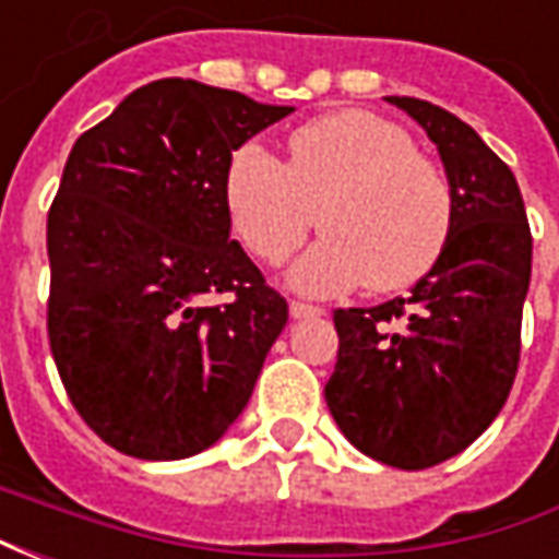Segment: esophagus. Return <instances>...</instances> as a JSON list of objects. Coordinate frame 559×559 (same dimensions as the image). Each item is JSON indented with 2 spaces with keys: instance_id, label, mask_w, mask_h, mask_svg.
I'll return each mask as SVG.
<instances>
[{
  "instance_id": "obj_1",
  "label": "esophagus",
  "mask_w": 559,
  "mask_h": 559,
  "mask_svg": "<svg viewBox=\"0 0 559 559\" xmlns=\"http://www.w3.org/2000/svg\"><path fill=\"white\" fill-rule=\"evenodd\" d=\"M320 314H323V308H317V305L290 302V317H293V320H308V317H320Z\"/></svg>"
}]
</instances>
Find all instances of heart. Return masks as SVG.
<instances>
[{"instance_id": "obj_1", "label": "heart", "mask_w": 559, "mask_h": 559, "mask_svg": "<svg viewBox=\"0 0 559 559\" xmlns=\"http://www.w3.org/2000/svg\"><path fill=\"white\" fill-rule=\"evenodd\" d=\"M233 233L278 266L317 224L329 230L293 266L296 290L332 296L359 287H411L443 254L452 188L395 122L338 110L296 128L287 164L260 143L233 152L224 176Z\"/></svg>"}]
</instances>
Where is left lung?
Listing matches in <instances>:
<instances>
[{
    "label": "left lung",
    "instance_id": "8db88e82",
    "mask_svg": "<svg viewBox=\"0 0 559 559\" xmlns=\"http://www.w3.org/2000/svg\"><path fill=\"white\" fill-rule=\"evenodd\" d=\"M431 140L452 188L443 254L404 299L338 308L329 413L359 452L425 469L503 411L521 359L533 236L512 170L457 116L389 95Z\"/></svg>",
    "mask_w": 559,
    "mask_h": 559
}]
</instances>
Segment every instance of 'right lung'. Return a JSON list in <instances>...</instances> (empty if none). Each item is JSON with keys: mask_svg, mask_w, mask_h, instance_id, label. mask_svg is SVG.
<instances>
[{"mask_svg": "<svg viewBox=\"0 0 559 559\" xmlns=\"http://www.w3.org/2000/svg\"><path fill=\"white\" fill-rule=\"evenodd\" d=\"M290 114L155 80L68 155L47 215L50 350L83 421L126 455H197L254 392L287 302L230 239L224 176L245 140ZM218 292L234 299L202 302Z\"/></svg>", "mask_w": 559, "mask_h": 559, "instance_id": "obj_1", "label": "right lung"}]
</instances>
